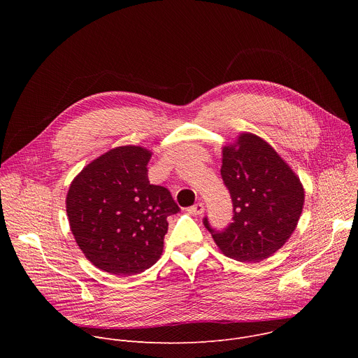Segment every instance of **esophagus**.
Masks as SVG:
<instances>
[{"label":"esophagus","mask_w":358,"mask_h":358,"mask_svg":"<svg viewBox=\"0 0 358 358\" xmlns=\"http://www.w3.org/2000/svg\"><path fill=\"white\" fill-rule=\"evenodd\" d=\"M188 213L192 214V215H201V214H203V203H202V202H196L195 206H192V207L188 208Z\"/></svg>","instance_id":"34e87169"}]
</instances>
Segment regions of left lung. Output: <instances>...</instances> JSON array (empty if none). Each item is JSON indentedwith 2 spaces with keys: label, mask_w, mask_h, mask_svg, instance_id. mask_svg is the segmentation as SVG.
I'll list each match as a JSON object with an SVG mask.
<instances>
[{
  "label": "left lung",
  "mask_w": 358,
  "mask_h": 358,
  "mask_svg": "<svg viewBox=\"0 0 358 358\" xmlns=\"http://www.w3.org/2000/svg\"><path fill=\"white\" fill-rule=\"evenodd\" d=\"M221 176L234 203V222L222 232L203 220L225 257L257 264L278 252L300 220L304 188L299 176L262 137L239 133L222 147Z\"/></svg>",
  "instance_id": "left-lung-1"
}]
</instances>
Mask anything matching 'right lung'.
Masks as SVG:
<instances>
[{"label":"right lung","instance_id":"add662e5","mask_svg":"<svg viewBox=\"0 0 358 358\" xmlns=\"http://www.w3.org/2000/svg\"><path fill=\"white\" fill-rule=\"evenodd\" d=\"M151 151L115 147L90 162L66 194L71 231L87 261L116 276L155 265L163 253L167 217L180 211L170 191L147 178Z\"/></svg>","mask_w":358,"mask_h":358}]
</instances>
